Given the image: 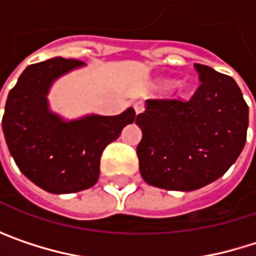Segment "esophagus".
<instances>
[{
    "mask_svg": "<svg viewBox=\"0 0 256 256\" xmlns=\"http://www.w3.org/2000/svg\"><path fill=\"white\" fill-rule=\"evenodd\" d=\"M133 108H134L136 114H140L144 111V104L142 102H136V104H133Z\"/></svg>",
    "mask_w": 256,
    "mask_h": 256,
    "instance_id": "34e87169",
    "label": "esophagus"
}]
</instances>
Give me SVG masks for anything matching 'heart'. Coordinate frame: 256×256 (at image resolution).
Here are the masks:
<instances>
[{
  "mask_svg": "<svg viewBox=\"0 0 256 256\" xmlns=\"http://www.w3.org/2000/svg\"><path fill=\"white\" fill-rule=\"evenodd\" d=\"M154 86H156L157 90H166V88H169V87L172 86V81H170V80H158ZM174 88H175V92H176L178 94H184V93L186 92V87H185L184 84H176Z\"/></svg>",
  "mask_w": 256,
  "mask_h": 256,
  "instance_id": "heart-1",
  "label": "heart"
}]
</instances>
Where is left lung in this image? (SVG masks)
I'll use <instances>...</instances> for the list:
<instances>
[{"label":"left lung","instance_id":"8db88e82","mask_svg":"<svg viewBox=\"0 0 256 256\" xmlns=\"http://www.w3.org/2000/svg\"><path fill=\"white\" fill-rule=\"evenodd\" d=\"M196 70L202 84L188 102L146 100L134 120L140 176L152 186L198 190L221 178L244 146L249 108L237 82L206 65Z\"/></svg>","mask_w":256,"mask_h":256}]
</instances>
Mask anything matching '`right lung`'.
Segmentation results:
<instances>
[{"label": "right lung", "instance_id": "obj_1", "mask_svg": "<svg viewBox=\"0 0 256 256\" xmlns=\"http://www.w3.org/2000/svg\"><path fill=\"white\" fill-rule=\"evenodd\" d=\"M86 66L77 59L53 58L28 66L10 90L2 132L12 157L29 180L53 194L78 192L99 178L102 151L136 118L128 108L118 116L87 114L66 120L53 112V82Z\"/></svg>", "mask_w": 256, "mask_h": 256}]
</instances>
